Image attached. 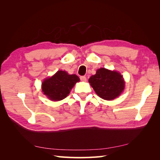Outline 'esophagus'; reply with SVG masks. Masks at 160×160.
Instances as JSON below:
<instances>
[{
  "label": "esophagus",
  "mask_w": 160,
  "mask_h": 160,
  "mask_svg": "<svg viewBox=\"0 0 160 160\" xmlns=\"http://www.w3.org/2000/svg\"><path fill=\"white\" fill-rule=\"evenodd\" d=\"M80 79L82 81H87V78H86V77H85V76H81Z\"/></svg>",
  "instance_id": "esophagus-1"
}]
</instances>
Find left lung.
Here are the masks:
<instances>
[{"instance_id":"8db88e82","label":"left lung","mask_w":160,"mask_h":160,"mask_svg":"<svg viewBox=\"0 0 160 160\" xmlns=\"http://www.w3.org/2000/svg\"><path fill=\"white\" fill-rule=\"evenodd\" d=\"M89 83L97 95L108 101L118 98L125 88L123 76L119 72L105 68L97 70L96 74L89 78Z\"/></svg>"}]
</instances>
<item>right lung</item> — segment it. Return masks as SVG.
Returning a JSON list of instances; mask_svg holds the SVG:
<instances>
[{
    "instance_id": "right-lung-1",
    "label": "right lung",
    "mask_w": 160,
    "mask_h": 160,
    "mask_svg": "<svg viewBox=\"0 0 160 160\" xmlns=\"http://www.w3.org/2000/svg\"><path fill=\"white\" fill-rule=\"evenodd\" d=\"M79 80L75 74L69 75L65 71H58L54 75L43 81L42 91L51 101H61L69 94Z\"/></svg>"
}]
</instances>
